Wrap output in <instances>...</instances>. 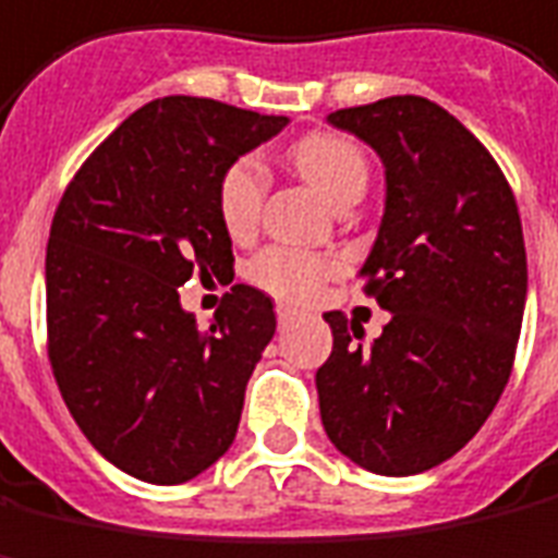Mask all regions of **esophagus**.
<instances>
[{
    "instance_id": "34e87169",
    "label": "esophagus",
    "mask_w": 558,
    "mask_h": 558,
    "mask_svg": "<svg viewBox=\"0 0 558 558\" xmlns=\"http://www.w3.org/2000/svg\"><path fill=\"white\" fill-rule=\"evenodd\" d=\"M294 316H298V313H294L291 306H286V303H279V306H276V318H279V325H282V328H286V325H291V322H294Z\"/></svg>"
}]
</instances>
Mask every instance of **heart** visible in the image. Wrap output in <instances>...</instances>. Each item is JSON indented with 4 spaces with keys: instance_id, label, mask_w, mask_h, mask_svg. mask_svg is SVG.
I'll use <instances>...</instances> for the list:
<instances>
[{
    "instance_id": "b5f03b06",
    "label": "heart",
    "mask_w": 558,
    "mask_h": 558,
    "mask_svg": "<svg viewBox=\"0 0 558 558\" xmlns=\"http://www.w3.org/2000/svg\"><path fill=\"white\" fill-rule=\"evenodd\" d=\"M291 163L333 206L343 199H359L367 187V155L361 151V145L340 133H310L298 140L291 145ZM267 184H270L267 167L252 155L236 157L225 169L218 182V215L233 236H242L257 225ZM330 270L333 264L328 257L286 248V245L264 248L252 260V279L257 286L288 301L313 298Z\"/></svg>"
}]
</instances>
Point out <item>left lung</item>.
Segmentation results:
<instances>
[{"label": "left lung", "instance_id": "obj_1", "mask_svg": "<svg viewBox=\"0 0 558 558\" xmlns=\"http://www.w3.org/2000/svg\"><path fill=\"white\" fill-rule=\"evenodd\" d=\"M328 124L386 167V213L361 279L391 318L361 345V325L325 313L322 425L364 471L410 477L452 459L510 379L529 291L520 209L483 142L425 96L330 111Z\"/></svg>", "mask_w": 558, "mask_h": 558}]
</instances>
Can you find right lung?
Masks as SVG:
<instances>
[{"label": "right lung", "mask_w": 558, "mask_h": 558, "mask_svg": "<svg viewBox=\"0 0 558 558\" xmlns=\"http://www.w3.org/2000/svg\"><path fill=\"white\" fill-rule=\"evenodd\" d=\"M286 124L218 99H155L84 160L53 213V379L84 437L130 477L187 483L236 437L245 383L276 333L272 301L233 286L199 330L179 286L233 270L218 182Z\"/></svg>", "instance_id": "1"}]
</instances>
